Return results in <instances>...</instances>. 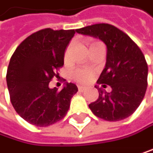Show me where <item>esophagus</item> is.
Returning a JSON list of instances; mask_svg holds the SVG:
<instances>
[{
	"mask_svg": "<svg viewBox=\"0 0 153 153\" xmlns=\"http://www.w3.org/2000/svg\"><path fill=\"white\" fill-rule=\"evenodd\" d=\"M78 90L79 92H84L86 90V87H83V86H78Z\"/></svg>",
	"mask_w": 153,
	"mask_h": 153,
	"instance_id": "esophagus-1",
	"label": "esophagus"
}]
</instances>
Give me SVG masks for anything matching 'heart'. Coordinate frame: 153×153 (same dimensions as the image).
<instances>
[{
    "label": "heart",
    "instance_id": "1",
    "mask_svg": "<svg viewBox=\"0 0 153 153\" xmlns=\"http://www.w3.org/2000/svg\"><path fill=\"white\" fill-rule=\"evenodd\" d=\"M97 43V42H95ZM95 43H93V45H95ZM68 53H69V48H68V50L66 51V54H65V56L67 57L68 56ZM95 75V72L94 71H92L90 69H87V68H78V69H76L72 71L71 73V78L78 82L80 83H88L92 78L94 77Z\"/></svg>",
    "mask_w": 153,
    "mask_h": 153
}]
</instances>
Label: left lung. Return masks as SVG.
<instances>
[{
	"instance_id": "8db88e82",
	"label": "left lung",
	"mask_w": 153,
	"mask_h": 153,
	"mask_svg": "<svg viewBox=\"0 0 153 153\" xmlns=\"http://www.w3.org/2000/svg\"><path fill=\"white\" fill-rule=\"evenodd\" d=\"M101 40L107 46L105 69L97 80L111 93L95 86L99 93L89 108L105 121H121L133 114L144 98L148 85V64L142 51L129 36L110 24H95L76 30Z\"/></svg>"
}]
</instances>
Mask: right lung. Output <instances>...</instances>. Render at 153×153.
Wrapping results in <instances>:
<instances>
[{
  "mask_svg": "<svg viewBox=\"0 0 153 153\" xmlns=\"http://www.w3.org/2000/svg\"><path fill=\"white\" fill-rule=\"evenodd\" d=\"M74 30L45 29L26 38L11 56L6 82L10 100L16 111L36 126L45 127L62 120L71 97L78 92L67 82L62 90L49 88V82L64 65L65 49Z\"/></svg>",
  "mask_w": 153,
  "mask_h": 153,
  "instance_id": "right-lung-1",
  "label": "right lung"
}]
</instances>
